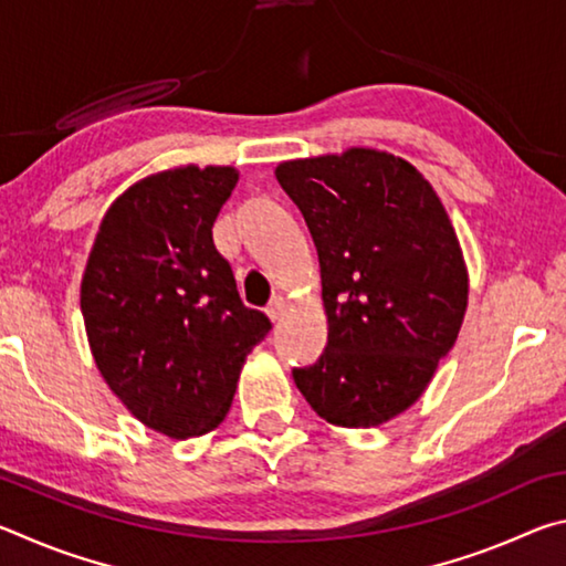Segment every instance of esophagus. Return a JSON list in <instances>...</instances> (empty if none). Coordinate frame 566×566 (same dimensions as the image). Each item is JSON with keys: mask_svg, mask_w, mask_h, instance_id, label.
Instances as JSON below:
<instances>
[{"mask_svg": "<svg viewBox=\"0 0 566 566\" xmlns=\"http://www.w3.org/2000/svg\"><path fill=\"white\" fill-rule=\"evenodd\" d=\"M284 314H286V302L282 300V296H274L270 306H266V317H270L272 322H282Z\"/></svg>", "mask_w": 566, "mask_h": 566, "instance_id": "obj_1", "label": "esophagus"}]
</instances>
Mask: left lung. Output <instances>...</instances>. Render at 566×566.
Wrapping results in <instances>:
<instances>
[{
	"instance_id": "left-lung-1",
	"label": "left lung",
	"mask_w": 566,
	"mask_h": 566,
	"mask_svg": "<svg viewBox=\"0 0 566 566\" xmlns=\"http://www.w3.org/2000/svg\"><path fill=\"white\" fill-rule=\"evenodd\" d=\"M319 254L327 349L292 377L329 424H385L424 395L462 329L469 274L432 185L389 151L282 161Z\"/></svg>"
}]
</instances>
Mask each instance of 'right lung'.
Listing matches in <instances>:
<instances>
[{"label": "right lung", "mask_w": 566, "mask_h": 566, "mask_svg": "<svg viewBox=\"0 0 566 566\" xmlns=\"http://www.w3.org/2000/svg\"><path fill=\"white\" fill-rule=\"evenodd\" d=\"M234 167L157 171L114 199L82 276L104 381L142 424L189 439L222 424L247 354L272 322L249 310L212 227Z\"/></svg>", "instance_id": "1"}]
</instances>
